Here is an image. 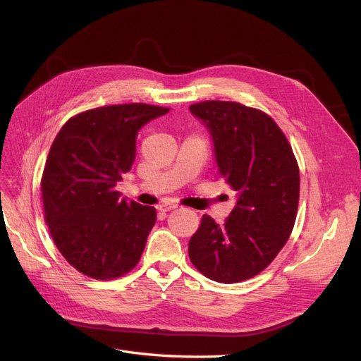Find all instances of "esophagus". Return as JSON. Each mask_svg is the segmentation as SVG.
I'll use <instances>...</instances> for the list:
<instances>
[{"mask_svg": "<svg viewBox=\"0 0 361 361\" xmlns=\"http://www.w3.org/2000/svg\"><path fill=\"white\" fill-rule=\"evenodd\" d=\"M174 207H176V204H174V203H162V204L158 206V211L164 214V212H169V211L174 209Z\"/></svg>", "mask_w": 361, "mask_h": 361, "instance_id": "esophagus-1", "label": "esophagus"}]
</instances>
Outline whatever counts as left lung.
I'll list each match as a JSON object with an SVG mask.
<instances>
[{"mask_svg": "<svg viewBox=\"0 0 361 361\" xmlns=\"http://www.w3.org/2000/svg\"><path fill=\"white\" fill-rule=\"evenodd\" d=\"M212 138L220 176L236 191L223 226L202 216L188 244L192 265L220 283L257 276L285 247L300 199V170L288 138L264 111L238 102L190 106Z\"/></svg>", "mask_w": 361, "mask_h": 361, "instance_id": "left-lung-1", "label": "left lung"}]
</instances>
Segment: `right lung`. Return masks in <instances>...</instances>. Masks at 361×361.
Wrapping results in <instances>:
<instances>
[{"label": "right lung", "instance_id": "1", "mask_svg": "<svg viewBox=\"0 0 361 361\" xmlns=\"http://www.w3.org/2000/svg\"><path fill=\"white\" fill-rule=\"evenodd\" d=\"M169 108L123 104L69 118L42 176L45 221L63 257L96 280L126 274L143 255L155 207L126 202L117 182L135 159L138 130Z\"/></svg>", "mask_w": 361, "mask_h": 361}]
</instances>
